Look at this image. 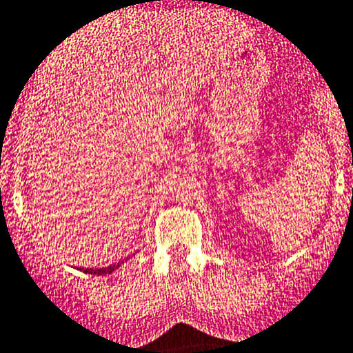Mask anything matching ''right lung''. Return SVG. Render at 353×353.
<instances>
[{
	"instance_id": "1",
	"label": "right lung",
	"mask_w": 353,
	"mask_h": 353,
	"mask_svg": "<svg viewBox=\"0 0 353 353\" xmlns=\"http://www.w3.org/2000/svg\"><path fill=\"white\" fill-rule=\"evenodd\" d=\"M90 272H92V270H90ZM97 272H101V270H97Z\"/></svg>"
}]
</instances>
